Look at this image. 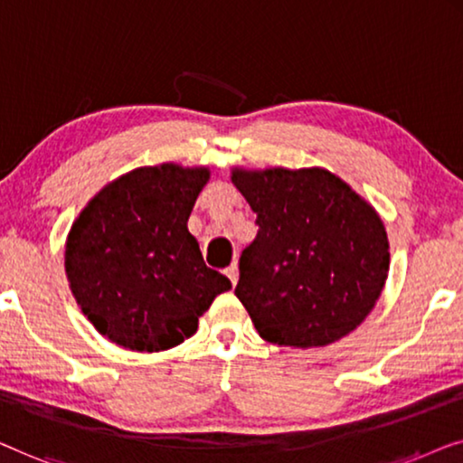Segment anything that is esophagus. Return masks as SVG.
<instances>
[{
    "mask_svg": "<svg viewBox=\"0 0 463 463\" xmlns=\"http://www.w3.org/2000/svg\"><path fill=\"white\" fill-rule=\"evenodd\" d=\"M224 272H226V277L231 279V283L237 285V281H239V266H237V264H231L229 269H226Z\"/></svg>",
    "mask_w": 463,
    "mask_h": 463,
    "instance_id": "1",
    "label": "esophagus"
}]
</instances>
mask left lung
<instances>
[{
	"label": "left lung",
	"instance_id": "left-lung-1",
	"mask_svg": "<svg viewBox=\"0 0 463 463\" xmlns=\"http://www.w3.org/2000/svg\"><path fill=\"white\" fill-rule=\"evenodd\" d=\"M231 180L258 213L234 296L260 337L317 348L359 327L390 269L388 234L373 207L323 167H232Z\"/></svg>",
	"mask_w": 463,
	"mask_h": 463
}]
</instances>
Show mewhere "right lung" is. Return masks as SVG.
I'll use <instances>...</instances> for the list:
<instances>
[{
  "instance_id": "1",
  "label": "right lung",
  "mask_w": 463,
  "mask_h": 463,
  "mask_svg": "<svg viewBox=\"0 0 463 463\" xmlns=\"http://www.w3.org/2000/svg\"><path fill=\"white\" fill-rule=\"evenodd\" d=\"M207 180V167L132 169L94 194L71 226L69 288L110 342L136 353L178 346L213 298L232 288L207 269L186 226Z\"/></svg>"
}]
</instances>
